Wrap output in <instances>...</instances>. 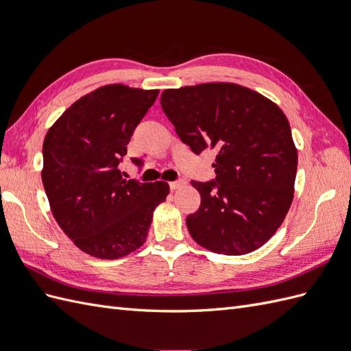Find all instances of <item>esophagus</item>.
<instances>
[{
  "mask_svg": "<svg viewBox=\"0 0 351 351\" xmlns=\"http://www.w3.org/2000/svg\"><path fill=\"white\" fill-rule=\"evenodd\" d=\"M186 186V182L184 180H178V182H171L169 183V187H171V190H177V189H182Z\"/></svg>",
  "mask_w": 351,
  "mask_h": 351,
  "instance_id": "obj_1",
  "label": "esophagus"
}]
</instances>
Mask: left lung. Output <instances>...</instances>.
I'll return each instance as SVG.
<instances>
[{"label":"left lung","instance_id":"obj_1","mask_svg":"<svg viewBox=\"0 0 351 351\" xmlns=\"http://www.w3.org/2000/svg\"><path fill=\"white\" fill-rule=\"evenodd\" d=\"M161 107L196 155L215 147V182L192 186L200 206L186 219L199 244L240 256L267 243L289 212L297 173L290 123L277 104L237 83L165 89Z\"/></svg>","mask_w":351,"mask_h":351}]
</instances>
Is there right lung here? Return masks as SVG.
Here are the masks:
<instances>
[{
    "mask_svg": "<svg viewBox=\"0 0 351 351\" xmlns=\"http://www.w3.org/2000/svg\"><path fill=\"white\" fill-rule=\"evenodd\" d=\"M159 90L105 84L61 114L45 136L40 177L60 228L98 259H119L146 241L165 182L125 180L119 169L134 127ZM137 162V159H133Z\"/></svg>",
    "mask_w": 351,
    "mask_h": 351,
    "instance_id": "1",
    "label": "right lung"
}]
</instances>
